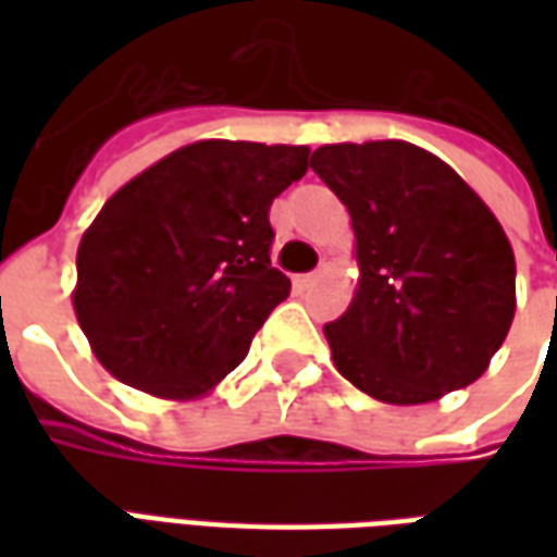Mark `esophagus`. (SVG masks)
I'll return each instance as SVG.
<instances>
[{
    "mask_svg": "<svg viewBox=\"0 0 557 557\" xmlns=\"http://www.w3.org/2000/svg\"><path fill=\"white\" fill-rule=\"evenodd\" d=\"M325 274H327V265H319V271H313V274L301 277V286H315V283L325 277Z\"/></svg>",
    "mask_w": 557,
    "mask_h": 557,
    "instance_id": "obj_1",
    "label": "esophagus"
}]
</instances>
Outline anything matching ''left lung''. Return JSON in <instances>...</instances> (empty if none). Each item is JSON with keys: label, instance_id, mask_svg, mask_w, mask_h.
Instances as JSON below:
<instances>
[{"label": "left lung", "instance_id": "left-lung-1", "mask_svg": "<svg viewBox=\"0 0 557 557\" xmlns=\"http://www.w3.org/2000/svg\"><path fill=\"white\" fill-rule=\"evenodd\" d=\"M349 208L358 289L325 325L343 379L391 406L478 382L516 313V259L490 206L442 158L403 139L315 148Z\"/></svg>", "mask_w": 557, "mask_h": 557}]
</instances>
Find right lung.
<instances>
[{
  "instance_id": "obj_1",
  "label": "right lung",
  "mask_w": 557,
  "mask_h": 557,
  "mask_svg": "<svg viewBox=\"0 0 557 557\" xmlns=\"http://www.w3.org/2000/svg\"><path fill=\"white\" fill-rule=\"evenodd\" d=\"M307 146L199 139L119 187L77 250L74 313L119 382L160 399L211 394L289 295L268 208Z\"/></svg>"
}]
</instances>
